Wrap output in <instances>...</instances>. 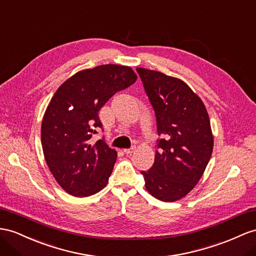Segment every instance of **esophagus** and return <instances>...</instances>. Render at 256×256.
Segmentation results:
<instances>
[{"label": "esophagus", "mask_w": 256, "mask_h": 256, "mask_svg": "<svg viewBox=\"0 0 256 256\" xmlns=\"http://www.w3.org/2000/svg\"><path fill=\"white\" fill-rule=\"evenodd\" d=\"M135 149H136V147L134 146V147H130V148H128V149H124L123 152H126V154H133L135 152Z\"/></svg>", "instance_id": "34e87169"}]
</instances>
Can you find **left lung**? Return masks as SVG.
<instances>
[{
  "label": "left lung",
  "mask_w": 256,
  "mask_h": 256,
  "mask_svg": "<svg viewBox=\"0 0 256 256\" xmlns=\"http://www.w3.org/2000/svg\"><path fill=\"white\" fill-rule=\"evenodd\" d=\"M156 112L158 134L154 163L142 172L147 192L174 202L190 192L211 159L214 137L201 98L180 80L160 71L136 68Z\"/></svg>",
  "instance_id": "left-lung-1"
}]
</instances>
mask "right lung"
<instances>
[{
	"label": "right lung",
	"mask_w": 256,
	"mask_h": 256,
	"mask_svg": "<svg viewBox=\"0 0 256 256\" xmlns=\"http://www.w3.org/2000/svg\"><path fill=\"white\" fill-rule=\"evenodd\" d=\"M136 80L128 66L102 64L71 76L52 97L43 116L41 142L50 171L66 192L84 198L107 185L116 152L104 140L90 144L96 128H102L98 111Z\"/></svg>",
	"instance_id": "right-lung-1"
}]
</instances>
